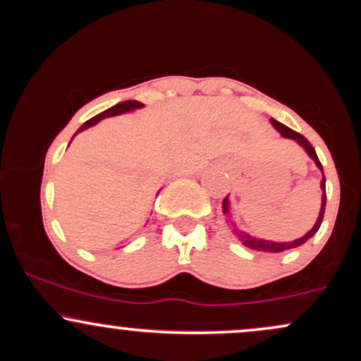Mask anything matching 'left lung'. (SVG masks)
<instances>
[{"instance_id": "8db88e82", "label": "left lung", "mask_w": 361, "mask_h": 361, "mask_svg": "<svg viewBox=\"0 0 361 361\" xmlns=\"http://www.w3.org/2000/svg\"><path fill=\"white\" fill-rule=\"evenodd\" d=\"M270 123L273 127H275V130L279 132L281 137L295 140V142L299 144V146L304 149L305 152H307V156L310 157V159L316 163V166L321 169V173H322L321 192H322V195H321V210H319L316 224H314L312 229L307 231V233L302 235V238L293 239V241H270V239L256 238V235H251V234H247L246 231L239 229L238 224H235V221L233 219V209H231L229 195H227V197L224 198V202H222V214L226 215V222H227V226H229V229L233 231V233L235 234V238H238L239 241H241L246 247H250V250H255V251H261V252H281V251H287V250H293V247H299L304 243H307L309 239L317 233L319 227H321L322 217H324V209H326V176H324V171H322V164L319 163L316 149L310 146V142L304 137V135L297 134L295 130H292V128L283 126V123H280L279 120H275V118H270Z\"/></svg>"}]
</instances>
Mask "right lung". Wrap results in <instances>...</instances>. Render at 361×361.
<instances>
[{"label":"right lung","instance_id":"right-lung-1","mask_svg":"<svg viewBox=\"0 0 361 361\" xmlns=\"http://www.w3.org/2000/svg\"><path fill=\"white\" fill-rule=\"evenodd\" d=\"M139 109H144V103H140V102H137V100H127V102L117 103V105L110 106L109 110L102 111V114H98L97 117L90 118L88 122H85V123H82V126H81V127L78 128V130H76V134L73 135V139L76 137V135L80 134V132L86 130V128H90V127H93V126H97V123H98V122H102L103 118H110V117H117V115L130 114V111H134V110H139ZM73 139H71V140H73ZM157 193H159V192H157Z\"/></svg>","mask_w":361,"mask_h":361}]
</instances>
